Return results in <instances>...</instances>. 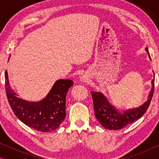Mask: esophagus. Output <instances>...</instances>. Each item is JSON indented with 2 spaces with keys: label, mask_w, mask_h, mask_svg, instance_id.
<instances>
[{
  "label": "esophagus",
  "mask_w": 159,
  "mask_h": 159,
  "mask_svg": "<svg viewBox=\"0 0 159 159\" xmlns=\"http://www.w3.org/2000/svg\"><path fill=\"white\" fill-rule=\"evenodd\" d=\"M82 80H84V78L83 77H82Z\"/></svg>",
  "instance_id": "obj_1"
}]
</instances>
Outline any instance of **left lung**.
Listing matches in <instances>:
<instances>
[{"label":"left lung","instance_id":"left-lung-1","mask_svg":"<svg viewBox=\"0 0 159 159\" xmlns=\"http://www.w3.org/2000/svg\"><path fill=\"white\" fill-rule=\"evenodd\" d=\"M150 60H151L148 48H145ZM152 80V88L148 95V100L140 106L137 108H129L127 110L119 111L111 103H109L105 95L102 93L92 91L93 106L96 119L103 127L108 129H121L134 121L142 117L151 103L154 90V80Z\"/></svg>","mask_w":159,"mask_h":159}]
</instances>
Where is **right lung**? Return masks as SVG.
Segmentation results:
<instances>
[{"instance_id": "right-lung-1", "label": "right lung", "mask_w": 159, "mask_h": 159, "mask_svg": "<svg viewBox=\"0 0 159 159\" xmlns=\"http://www.w3.org/2000/svg\"><path fill=\"white\" fill-rule=\"evenodd\" d=\"M5 80L8 101L19 120L28 127L43 132H52L59 127L66 117V96L74 84L72 80H57L45 98L30 102L19 98L11 88L7 71Z\"/></svg>"}]
</instances>
